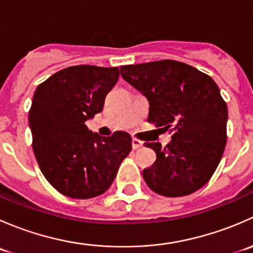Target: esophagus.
<instances>
[{"mask_svg":"<svg viewBox=\"0 0 253 253\" xmlns=\"http://www.w3.org/2000/svg\"><path fill=\"white\" fill-rule=\"evenodd\" d=\"M142 145L143 143L139 141V139L132 138V148H133V149H138V148H141Z\"/></svg>","mask_w":253,"mask_h":253,"instance_id":"34e87169","label":"esophagus"}]
</instances>
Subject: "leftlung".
<instances>
[{
  "label": "left lung",
  "instance_id": "left-lung-1",
  "mask_svg": "<svg viewBox=\"0 0 253 253\" xmlns=\"http://www.w3.org/2000/svg\"><path fill=\"white\" fill-rule=\"evenodd\" d=\"M122 78L149 101L148 122L172 129L171 142L145 143L157 160L143 170L150 190L181 197L206 185L226 144L228 108L215 82L183 62L154 61L121 66Z\"/></svg>",
  "mask_w": 253,
  "mask_h": 253
}]
</instances>
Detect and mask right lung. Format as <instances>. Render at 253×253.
Segmentation results:
<instances>
[{
	"mask_svg": "<svg viewBox=\"0 0 253 253\" xmlns=\"http://www.w3.org/2000/svg\"><path fill=\"white\" fill-rule=\"evenodd\" d=\"M119 76V67L72 66L35 90L29 110L33 150L46 180L67 197L86 200L105 192L131 152L126 132L103 137L85 125L103 110Z\"/></svg>",
	"mask_w": 253,
	"mask_h": 253,
	"instance_id": "1",
	"label": "right lung"
}]
</instances>
